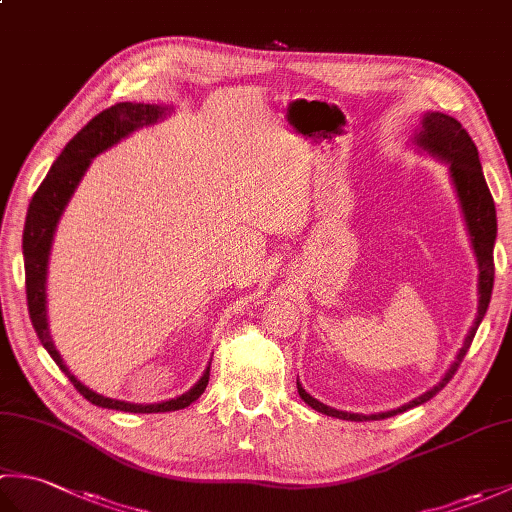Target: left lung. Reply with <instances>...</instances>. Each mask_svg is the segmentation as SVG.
I'll list each match as a JSON object with an SVG mask.
<instances>
[{"label":"left lung","mask_w":512,"mask_h":512,"mask_svg":"<svg viewBox=\"0 0 512 512\" xmlns=\"http://www.w3.org/2000/svg\"><path fill=\"white\" fill-rule=\"evenodd\" d=\"M413 143L449 165L453 187H455V191H458L460 206L464 213L466 231H469V235H471V246L475 250L477 266H480V279H477V295H480V303H477V317L473 321V328L469 330V334H466L464 345L460 347L458 356H455L453 365L449 367V372L442 376L440 383L436 387H431L429 391H424L422 396L409 400L407 405H402L398 409L383 411V413H369V416H363V413H347V411L332 409L328 405H323V402H319L317 398H312L297 380V389H299L301 400L306 402V405H310L314 411L325 413V416L341 418V420H354V422L383 420V418H391V416H396V413H402L411 407L422 405V402L431 400L444 385L449 383L453 374L458 372L462 358L466 356V352H469L473 336H475L477 328H480V323L488 310V303H491L493 277H495L493 248H495V237H497V215H495L493 195H491V191H488V184L484 180L480 156H477V147L473 143V138L458 121H455L453 116H447L442 112H427L422 116L418 132L413 134Z\"/></svg>","instance_id":"1"}]
</instances>
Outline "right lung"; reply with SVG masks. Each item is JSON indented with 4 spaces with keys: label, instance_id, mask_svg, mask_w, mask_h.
<instances>
[{
    "label": "right lung",
    "instance_id": "obj_1",
    "mask_svg": "<svg viewBox=\"0 0 512 512\" xmlns=\"http://www.w3.org/2000/svg\"><path fill=\"white\" fill-rule=\"evenodd\" d=\"M173 110L169 105H149V103H116L107 107L99 116L85 125L76 134L59 158L52 162L48 176L43 178L39 189L35 191L28 206L26 226H24V266H26V297H28V312L32 328H35L41 345L46 347L52 361L61 367V372L70 378V383L83 398H88L92 405L129 411V413H162V411H178L189 407L191 402L198 400L206 385H209L211 365L204 369L202 378L195 383L187 394L171 398L165 402H154V405H134V402L114 400L96 394L90 387H85L68 367H65L61 354L52 343L48 330V310H46V277H48V257L52 248V237L57 231L59 217L68 206L74 189L79 187L83 173L88 171L92 158L101 151L110 149L118 140L129 136L140 127L154 125Z\"/></svg>",
    "mask_w": 512,
    "mask_h": 512
}]
</instances>
